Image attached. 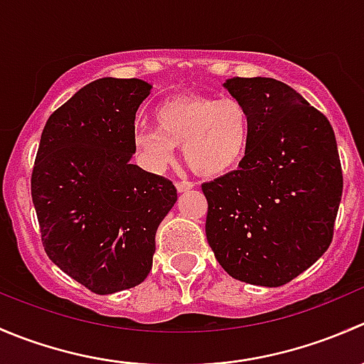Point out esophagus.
Listing matches in <instances>:
<instances>
[{"instance_id":"34e87169","label":"esophagus","mask_w":364,"mask_h":364,"mask_svg":"<svg viewBox=\"0 0 364 364\" xmlns=\"http://www.w3.org/2000/svg\"><path fill=\"white\" fill-rule=\"evenodd\" d=\"M193 186H196V185H193L192 181H178V183H176V190H178L179 193L188 192V190H192Z\"/></svg>"}]
</instances>
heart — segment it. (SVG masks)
Returning a JSON list of instances; mask_svg holds the SVG:
<instances>
[{"label":"heart","mask_w":364,"mask_h":364,"mask_svg":"<svg viewBox=\"0 0 364 364\" xmlns=\"http://www.w3.org/2000/svg\"><path fill=\"white\" fill-rule=\"evenodd\" d=\"M156 127H137L135 151L151 171H164L183 146L188 167L205 178L234 171L252 139L248 107L234 97L186 95L165 100L155 111Z\"/></svg>","instance_id":"1"}]
</instances>
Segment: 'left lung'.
<instances>
[{"mask_svg": "<svg viewBox=\"0 0 364 364\" xmlns=\"http://www.w3.org/2000/svg\"><path fill=\"white\" fill-rule=\"evenodd\" d=\"M223 87L252 117L237 171L204 183L205 237L232 278L280 287L329 248L343 190L335 132L297 91L269 77Z\"/></svg>", "mask_w": 364, "mask_h": 364, "instance_id": "1", "label": "left lung"}]
</instances>
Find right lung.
<instances>
[{
  "mask_svg": "<svg viewBox=\"0 0 364 364\" xmlns=\"http://www.w3.org/2000/svg\"><path fill=\"white\" fill-rule=\"evenodd\" d=\"M141 79L104 77L50 114L31 174L47 257L95 294L146 280L174 185L132 164L135 112L151 93Z\"/></svg>",
  "mask_w": 364,
  "mask_h": 364,
  "instance_id": "1",
  "label": "right lung"
}]
</instances>
